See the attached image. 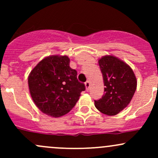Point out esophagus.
<instances>
[{"label":"esophagus","instance_id":"obj_1","mask_svg":"<svg viewBox=\"0 0 158 158\" xmlns=\"http://www.w3.org/2000/svg\"><path fill=\"white\" fill-rule=\"evenodd\" d=\"M85 88H86V90L89 91V87H90V82H89V81H86V82H85Z\"/></svg>","mask_w":158,"mask_h":158}]
</instances>
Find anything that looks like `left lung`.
I'll use <instances>...</instances> for the list:
<instances>
[{
    "mask_svg": "<svg viewBox=\"0 0 158 158\" xmlns=\"http://www.w3.org/2000/svg\"><path fill=\"white\" fill-rule=\"evenodd\" d=\"M104 80V95L95 100V106L102 113L115 115L130 103L137 88L133 70L125 62L113 56L98 60Z\"/></svg>",
    "mask_w": 158,
    "mask_h": 158,
    "instance_id": "left-lung-1",
    "label": "left lung"
}]
</instances>
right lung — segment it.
I'll use <instances>...</instances> for the list:
<instances>
[{
    "label": "right lung",
    "mask_w": 158,
    "mask_h": 158,
    "mask_svg": "<svg viewBox=\"0 0 158 158\" xmlns=\"http://www.w3.org/2000/svg\"><path fill=\"white\" fill-rule=\"evenodd\" d=\"M66 56H50L41 60L28 77L30 95L44 114L58 118L76 106L85 86L77 79Z\"/></svg>",
    "instance_id": "right-lung-1"
}]
</instances>
